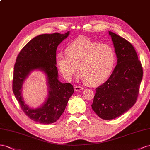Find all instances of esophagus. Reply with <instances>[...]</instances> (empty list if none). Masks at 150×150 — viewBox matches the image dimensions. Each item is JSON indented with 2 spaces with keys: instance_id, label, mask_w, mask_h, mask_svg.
I'll return each mask as SVG.
<instances>
[{
  "instance_id": "obj_1",
  "label": "esophagus",
  "mask_w": 150,
  "mask_h": 150,
  "mask_svg": "<svg viewBox=\"0 0 150 150\" xmlns=\"http://www.w3.org/2000/svg\"><path fill=\"white\" fill-rule=\"evenodd\" d=\"M83 89V88L82 87H80V86H75L74 87V90L76 91V92H78V91H82V90Z\"/></svg>"
}]
</instances>
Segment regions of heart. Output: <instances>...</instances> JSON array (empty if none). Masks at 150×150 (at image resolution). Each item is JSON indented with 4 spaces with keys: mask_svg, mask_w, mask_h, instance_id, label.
<instances>
[{
    "mask_svg": "<svg viewBox=\"0 0 150 150\" xmlns=\"http://www.w3.org/2000/svg\"><path fill=\"white\" fill-rule=\"evenodd\" d=\"M56 62L67 80L72 79L78 67V77L85 84L95 86L104 82L112 72L116 54L110 45L94 42L82 36L67 47L65 54L58 53Z\"/></svg>",
    "mask_w": 150,
    "mask_h": 150,
    "instance_id": "1",
    "label": "heart"
}]
</instances>
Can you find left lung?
Wrapping results in <instances>:
<instances>
[{
  "instance_id": "obj_1",
  "label": "left lung",
  "mask_w": 150,
  "mask_h": 150,
  "mask_svg": "<svg viewBox=\"0 0 150 150\" xmlns=\"http://www.w3.org/2000/svg\"><path fill=\"white\" fill-rule=\"evenodd\" d=\"M117 64L105 82L96 89L92 108L100 118L110 120L120 116L134 105L138 97L143 70L130 42L109 31Z\"/></svg>"
}]
</instances>
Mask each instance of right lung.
<instances>
[{
    "label": "right lung",
    "mask_w": 150,
    "mask_h": 150,
    "mask_svg": "<svg viewBox=\"0 0 150 150\" xmlns=\"http://www.w3.org/2000/svg\"><path fill=\"white\" fill-rule=\"evenodd\" d=\"M68 35L69 31L64 35L58 33L40 35L28 42L16 58L12 91L25 114L41 124L48 125L56 122L64 112L68 100L74 92L71 83H63L58 80L56 67L57 46ZM35 69H40L46 73L49 94L43 106L32 110L24 103L21 90L25 79Z\"/></svg>",
    "instance_id": "obj_1"
}]
</instances>
